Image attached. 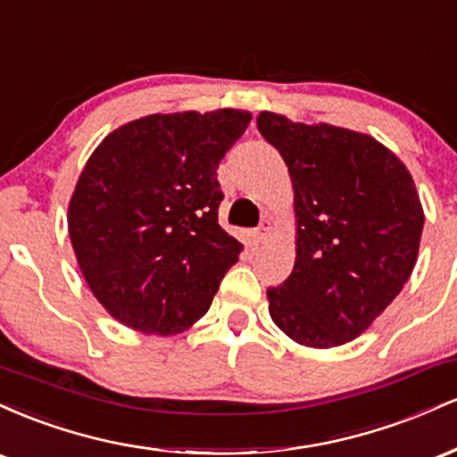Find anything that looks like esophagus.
<instances>
[{"label":"esophagus","instance_id":"1","mask_svg":"<svg viewBox=\"0 0 457 457\" xmlns=\"http://www.w3.org/2000/svg\"><path fill=\"white\" fill-rule=\"evenodd\" d=\"M269 234H270V223L269 221H264L260 225L258 229H255L253 232V236H255V243H264L266 238H269Z\"/></svg>","mask_w":457,"mask_h":457}]
</instances>
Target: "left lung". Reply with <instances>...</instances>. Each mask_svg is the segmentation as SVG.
<instances>
[{"label":"left lung","instance_id":"1","mask_svg":"<svg viewBox=\"0 0 457 457\" xmlns=\"http://www.w3.org/2000/svg\"><path fill=\"white\" fill-rule=\"evenodd\" d=\"M258 129L286 161L298 225L295 269L266 290L272 322L309 348L353 342L417 262L423 208L412 178L370 135L270 112Z\"/></svg>","mask_w":457,"mask_h":457}]
</instances>
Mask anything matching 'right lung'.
I'll return each mask as SVG.
<instances>
[{
	"label": "right lung",
	"mask_w": 457,
	"mask_h": 457,
	"mask_svg": "<svg viewBox=\"0 0 457 457\" xmlns=\"http://www.w3.org/2000/svg\"><path fill=\"white\" fill-rule=\"evenodd\" d=\"M249 122L238 109L145 115L87 159L68 234L92 295L118 322L174 335L208 312L243 251L219 225L217 167Z\"/></svg>",
	"instance_id": "obj_1"
}]
</instances>
